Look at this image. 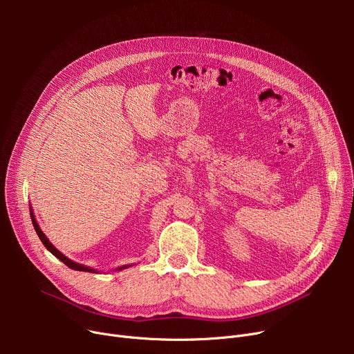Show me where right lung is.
<instances>
[{"label": "right lung", "mask_w": 354, "mask_h": 354, "mask_svg": "<svg viewBox=\"0 0 354 354\" xmlns=\"http://www.w3.org/2000/svg\"><path fill=\"white\" fill-rule=\"evenodd\" d=\"M30 215H31V221H32V227H34V230H35V232H37V235H39V238L41 239V243L44 244V247L53 254V255H55L57 257L60 261H63L68 268H71V270H76V271H86V272H95V270L93 268H90V267H84V266H82V264H77V263H74V261H71V259H68L67 257H64L59 250H55L54 247H53V244L50 243V241L47 239V236L43 234V231L40 230V227H39V224H37V221H35V218H34V215H32V211L30 209ZM123 268H126V267H120L119 270H123Z\"/></svg>", "instance_id": "add662e5"}]
</instances>
